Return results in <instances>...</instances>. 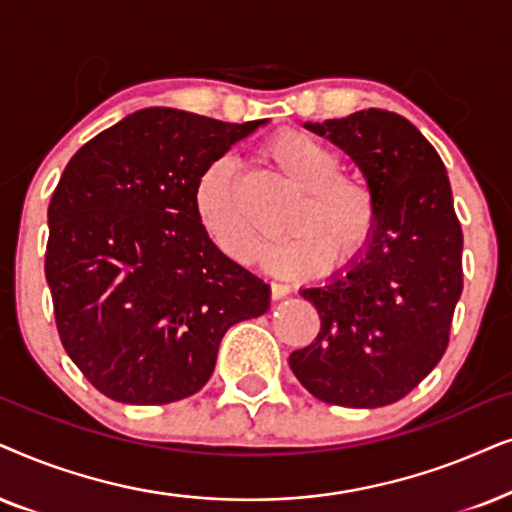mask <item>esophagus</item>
Returning a JSON list of instances; mask_svg holds the SVG:
<instances>
[{
    "mask_svg": "<svg viewBox=\"0 0 512 512\" xmlns=\"http://www.w3.org/2000/svg\"><path fill=\"white\" fill-rule=\"evenodd\" d=\"M285 295H290V288L283 283H271V299H283Z\"/></svg>",
    "mask_w": 512,
    "mask_h": 512,
    "instance_id": "34e87169",
    "label": "esophagus"
}]
</instances>
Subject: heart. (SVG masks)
<instances>
[{
  "label": "heart",
  "instance_id": "1",
  "mask_svg": "<svg viewBox=\"0 0 512 512\" xmlns=\"http://www.w3.org/2000/svg\"><path fill=\"white\" fill-rule=\"evenodd\" d=\"M262 156L285 177L302 201L290 220L295 236L264 250V267L285 278L318 274L327 260L335 267L356 262L367 250L377 227V199L356 175L339 173L342 163L332 147L313 135L285 128L262 145ZM194 208L201 227L224 255L250 262L257 236L238 194L236 168L217 159L203 170L194 189Z\"/></svg>",
  "mask_w": 512,
  "mask_h": 512
}]
</instances>
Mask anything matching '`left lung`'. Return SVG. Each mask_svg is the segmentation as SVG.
Instances as JSON below:
<instances>
[{"instance_id": "8db88e82", "label": "left lung", "mask_w": 512, "mask_h": 512, "mask_svg": "<svg viewBox=\"0 0 512 512\" xmlns=\"http://www.w3.org/2000/svg\"><path fill=\"white\" fill-rule=\"evenodd\" d=\"M304 126L351 156L377 199V227L356 262L299 290L318 309L320 332L290 353V367L323 403L391 405L440 363L463 290L445 163L417 126L386 109Z\"/></svg>"}]
</instances>
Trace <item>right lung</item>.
Here are the masks:
<instances>
[{"instance_id":"add662e5","label":"right lung","mask_w":512,"mask_h":512,"mask_svg":"<svg viewBox=\"0 0 512 512\" xmlns=\"http://www.w3.org/2000/svg\"><path fill=\"white\" fill-rule=\"evenodd\" d=\"M267 124L145 107L65 166L46 281L67 356L107 398H189L213 374L224 332L269 311V285L217 248L194 208L203 170Z\"/></svg>"}]
</instances>
